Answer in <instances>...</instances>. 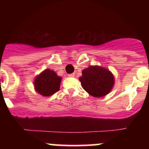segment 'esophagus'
<instances>
[{
	"label": "esophagus",
	"instance_id": "1",
	"mask_svg": "<svg viewBox=\"0 0 149 149\" xmlns=\"http://www.w3.org/2000/svg\"><path fill=\"white\" fill-rule=\"evenodd\" d=\"M68 76H69V77H71V78L74 77L75 73H70V74H68Z\"/></svg>",
	"mask_w": 149,
	"mask_h": 149
}]
</instances>
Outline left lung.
<instances>
[{
  "label": "left lung",
  "mask_w": 149,
  "mask_h": 149,
  "mask_svg": "<svg viewBox=\"0 0 149 149\" xmlns=\"http://www.w3.org/2000/svg\"><path fill=\"white\" fill-rule=\"evenodd\" d=\"M79 81L84 89L95 97L107 95L114 85V76L112 73L99 66H90L84 69Z\"/></svg>",
  "instance_id": "left-lung-1"
}]
</instances>
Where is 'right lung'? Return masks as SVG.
I'll use <instances>...</instances> for the list:
<instances>
[{
    "mask_svg": "<svg viewBox=\"0 0 149 149\" xmlns=\"http://www.w3.org/2000/svg\"><path fill=\"white\" fill-rule=\"evenodd\" d=\"M61 79L53 70L46 69L35 79V90L41 95L49 97L59 90Z\"/></svg>",
    "mask_w": 149,
    "mask_h": 149,
    "instance_id": "obj_1",
    "label": "right lung"
}]
</instances>
